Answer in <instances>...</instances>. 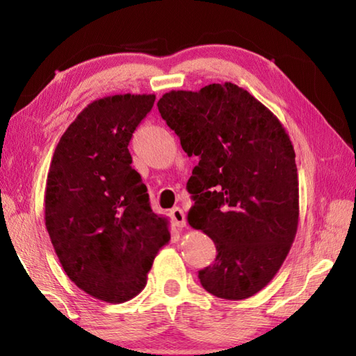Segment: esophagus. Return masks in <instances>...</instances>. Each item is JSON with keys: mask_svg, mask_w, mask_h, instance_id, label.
Masks as SVG:
<instances>
[{"mask_svg": "<svg viewBox=\"0 0 356 356\" xmlns=\"http://www.w3.org/2000/svg\"><path fill=\"white\" fill-rule=\"evenodd\" d=\"M170 217H171L174 226H177V228H184V226L186 225L185 213L180 208H172L171 213H170Z\"/></svg>", "mask_w": 356, "mask_h": 356, "instance_id": "esophagus-1", "label": "esophagus"}]
</instances>
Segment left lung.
Listing matches in <instances>:
<instances>
[{"label": "left lung", "instance_id": "1", "mask_svg": "<svg viewBox=\"0 0 356 356\" xmlns=\"http://www.w3.org/2000/svg\"><path fill=\"white\" fill-rule=\"evenodd\" d=\"M157 108L185 153L199 159L186 184L194 200L188 223L217 248L214 263L199 270L202 286L225 300L252 297L282 268L298 228L289 136L274 113L231 82L172 90Z\"/></svg>", "mask_w": 356, "mask_h": 356}]
</instances>
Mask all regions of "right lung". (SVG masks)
<instances>
[{
    "label": "right lung",
    "mask_w": 356,
    "mask_h": 356,
    "mask_svg": "<svg viewBox=\"0 0 356 356\" xmlns=\"http://www.w3.org/2000/svg\"><path fill=\"white\" fill-rule=\"evenodd\" d=\"M154 95H115L82 110L59 139L44 197L45 228L65 274L107 303H124L147 284L171 236L131 168L128 143Z\"/></svg>",
    "instance_id": "right-lung-1"
}]
</instances>
